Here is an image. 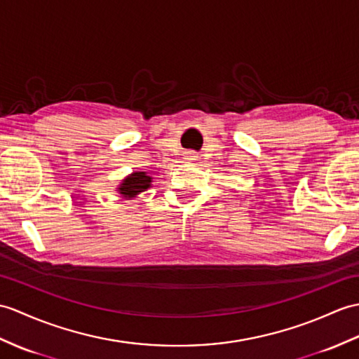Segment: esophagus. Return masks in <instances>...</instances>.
Returning a JSON list of instances; mask_svg holds the SVG:
<instances>
[{
    "label": "esophagus",
    "instance_id": "1",
    "mask_svg": "<svg viewBox=\"0 0 359 359\" xmlns=\"http://www.w3.org/2000/svg\"><path fill=\"white\" fill-rule=\"evenodd\" d=\"M196 153L194 151H187V157L185 159H188V161H196Z\"/></svg>",
    "mask_w": 359,
    "mask_h": 359
}]
</instances>
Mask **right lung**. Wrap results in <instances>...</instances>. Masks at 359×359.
<instances>
[{"mask_svg": "<svg viewBox=\"0 0 359 359\" xmlns=\"http://www.w3.org/2000/svg\"><path fill=\"white\" fill-rule=\"evenodd\" d=\"M151 182H153V177L148 176L147 171H136V172L128 174L125 179H122L116 191H118V194H121V197L131 200V198H136L148 188H151Z\"/></svg>", "mask_w": 359, "mask_h": 359, "instance_id": "obj_1", "label": "right lung"}]
</instances>
